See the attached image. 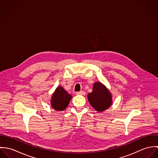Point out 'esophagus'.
<instances>
[{"mask_svg":"<svg viewBox=\"0 0 158 158\" xmlns=\"http://www.w3.org/2000/svg\"><path fill=\"white\" fill-rule=\"evenodd\" d=\"M77 95H85V92L83 90L81 91H79V92H76Z\"/></svg>","mask_w":158,"mask_h":158,"instance_id":"1","label":"esophagus"}]
</instances>
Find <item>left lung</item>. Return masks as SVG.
<instances>
[{
  "label": "left lung",
  "instance_id": "1",
  "mask_svg": "<svg viewBox=\"0 0 158 158\" xmlns=\"http://www.w3.org/2000/svg\"><path fill=\"white\" fill-rule=\"evenodd\" d=\"M91 106L97 111L107 110L112 104V97L110 91L101 83L94 84L92 92L88 94Z\"/></svg>",
  "mask_w": 158,
  "mask_h": 158
}]
</instances>
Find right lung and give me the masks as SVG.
Instances as JSON below:
<instances>
[{
	"label": "right lung",
	"instance_id": "1",
	"mask_svg": "<svg viewBox=\"0 0 158 158\" xmlns=\"http://www.w3.org/2000/svg\"><path fill=\"white\" fill-rule=\"evenodd\" d=\"M72 96L64 90L63 87L59 86L52 97V107L56 111H63L65 110L70 102Z\"/></svg>",
	"mask_w": 158,
	"mask_h": 158
}]
</instances>
